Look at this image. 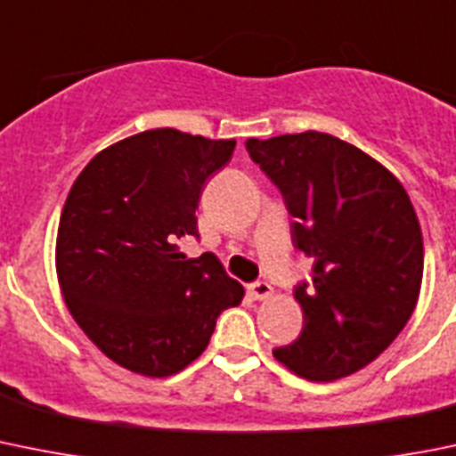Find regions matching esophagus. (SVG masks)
Listing matches in <instances>:
<instances>
[{"label":"esophagus","mask_w":456,"mask_h":456,"mask_svg":"<svg viewBox=\"0 0 456 456\" xmlns=\"http://www.w3.org/2000/svg\"><path fill=\"white\" fill-rule=\"evenodd\" d=\"M249 295H252V299H267V297L272 295V286L267 283V281H256V283H252L249 286Z\"/></svg>","instance_id":"obj_1"}]
</instances>
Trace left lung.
Returning <instances> with one entry per match:
<instances>
[{
	"mask_svg": "<svg viewBox=\"0 0 456 456\" xmlns=\"http://www.w3.org/2000/svg\"><path fill=\"white\" fill-rule=\"evenodd\" d=\"M283 195L292 245L313 258L295 288L304 330L274 357L330 382L373 362L405 329L423 281V236L403 184L360 148L301 132L245 142Z\"/></svg>",
	"mask_w": 456,
	"mask_h": 456,
	"instance_id": "8db88e82",
	"label": "left lung"
}]
</instances>
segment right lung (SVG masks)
Listing matches in <instances>:
<instances>
[{
  "instance_id": "right-lung-1",
  "label": "right lung",
  "mask_w": 456,
  "mask_h": 456,
  "mask_svg": "<svg viewBox=\"0 0 456 456\" xmlns=\"http://www.w3.org/2000/svg\"><path fill=\"white\" fill-rule=\"evenodd\" d=\"M233 139L157 127L94 157L67 195L55 267L67 308L110 360L166 378L207 348L242 286L214 254L186 258L198 236L204 182L233 155Z\"/></svg>"
}]
</instances>
